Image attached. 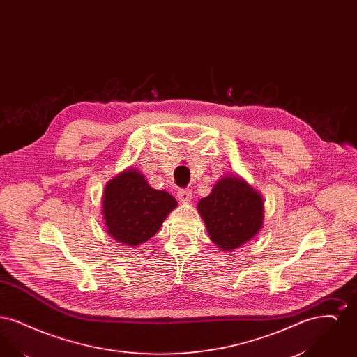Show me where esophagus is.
I'll list each match as a JSON object with an SVG mask.
<instances>
[{"label": "esophagus", "mask_w": 357, "mask_h": 357, "mask_svg": "<svg viewBox=\"0 0 357 357\" xmlns=\"http://www.w3.org/2000/svg\"><path fill=\"white\" fill-rule=\"evenodd\" d=\"M176 197L181 202H190L192 198V191L190 188H178Z\"/></svg>", "instance_id": "esophagus-1"}]
</instances>
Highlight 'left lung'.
Masks as SVG:
<instances>
[{"mask_svg":"<svg viewBox=\"0 0 357 357\" xmlns=\"http://www.w3.org/2000/svg\"><path fill=\"white\" fill-rule=\"evenodd\" d=\"M198 210L211 241L222 250L237 249L262 227V198L238 176L220 179L211 194L199 201Z\"/></svg>","mask_w":357,"mask_h":357,"instance_id":"8db88e82","label":"left lung"}]
</instances>
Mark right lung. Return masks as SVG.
Masks as SVG:
<instances>
[{"label":"right lung","instance_id":"right-lung-1","mask_svg":"<svg viewBox=\"0 0 357 357\" xmlns=\"http://www.w3.org/2000/svg\"><path fill=\"white\" fill-rule=\"evenodd\" d=\"M176 199L155 190L135 170H126L108 182L102 197L107 233L121 243L135 246L153 237Z\"/></svg>","mask_w":357,"mask_h":357}]
</instances>
